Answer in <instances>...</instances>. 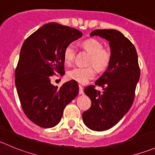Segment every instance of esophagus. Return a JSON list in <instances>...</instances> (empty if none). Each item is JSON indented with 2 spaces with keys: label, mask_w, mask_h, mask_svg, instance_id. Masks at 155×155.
Wrapping results in <instances>:
<instances>
[{
  "label": "esophagus",
  "mask_w": 155,
  "mask_h": 155,
  "mask_svg": "<svg viewBox=\"0 0 155 155\" xmlns=\"http://www.w3.org/2000/svg\"><path fill=\"white\" fill-rule=\"evenodd\" d=\"M79 94H82L84 93V91H83V88H82V85H79Z\"/></svg>",
  "instance_id": "esophagus-1"
}]
</instances>
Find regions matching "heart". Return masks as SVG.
Returning a JSON list of instances; mask_svg holds the SVG:
<instances>
[{"label": "heart", "mask_w": 155, "mask_h": 155, "mask_svg": "<svg viewBox=\"0 0 155 155\" xmlns=\"http://www.w3.org/2000/svg\"><path fill=\"white\" fill-rule=\"evenodd\" d=\"M82 47L91 54L88 64L93 65L99 72L104 71L111 61V53L109 50L104 48L101 41L91 38L84 41ZM76 54V48L73 44H70L65 48L63 54L64 61L66 64L70 65L73 62ZM95 76V69L92 66L87 67H75L68 72L67 76L70 79L74 80L81 84H85L89 79Z\"/></svg>", "instance_id": "heart-1"}]
</instances>
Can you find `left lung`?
Segmentation results:
<instances>
[{"mask_svg": "<svg viewBox=\"0 0 155 155\" xmlns=\"http://www.w3.org/2000/svg\"><path fill=\"white\" fill-rule=\"evenodd\" d=\"M94 35L109 41L112 58L106 71L94 82L103 88V92L94 85L85 88L91 106L82 114V120L90 130L104 131L117 124L131 107L140 69L136 48L120 31L97 29L90 34L91 37Z\"/></svg>", "mask_w": 155, "mask_h": 155, "instance_id": "obj_1", "label": "left lung"}]
</instances>
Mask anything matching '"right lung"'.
I'll list each match as a JSON object with an SVG mask.
<instances>
[{"label":"right lung","mask_w":155,"mask_h":155,"mask_svg":"<svg viewBox=\"0 0 155 155\" xmlns=\"http://www.w3.org/2000/svg\"><path fill=\"white\" fill-rule=\"evenodd\" d=\"M76 28L56 22L47 23L24 41L15 71V83L27 117L42 128L61 121L65 107L79 94L76 81L61 88L51 83V76L64 75L65 48L82 37Z\"/></svg>","instance_id":"obj_1"}]
</instances>
